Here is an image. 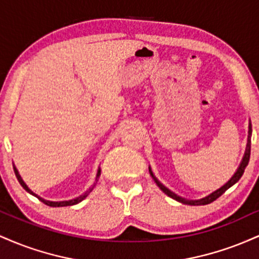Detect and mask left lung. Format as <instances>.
<instances>
[{
  "mask_svg": "<svg viewBox=\"0 0 259 259\" xmlns=\"http://www.w3.org/2000/svg\"><path fill=\"white\" fill-rule=\"evenodd\" d=\"M251 135H252V125H251V121H249V123H248L247 145H246V150H245V153H243L242 160H241V163H240L239 167H237L236 171H235L233 177L230 178V180H228L227 183H225L222 187L217 189L215 191L212 192V194L204 196V197H202V198H198V200H189V198H185V197H183V196L177 195L175 192L171 191V190H169L167 186L163 185V184L160 183V181L157 179L156 177H154V174H153V171H152V169H151V167H148V169H150V174H151V177L153 178L154 183L157 184V186H158L159 189L162 190V191L164 192L165 195L169 196L170 198H173V200L180 202V203H184V204H190V206H204V204H208V203H210V202L215 201L217 198L219 197V196H222L223 194H224V192L227 191L229 187H231L234 185V184H236L237 181L240 180V178L242 177L243 171H245V168L247 167V164H248L249 154H251Z\"/></svg>",
  "mask_w": 259,
  "mask_h": 259,
  "instance_id": "1",
  "label": "left lung"
}]
</instances>
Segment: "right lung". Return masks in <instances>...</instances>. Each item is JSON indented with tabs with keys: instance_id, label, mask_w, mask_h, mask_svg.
I'll use <instances>...</instances> for the list:
<instances>
[{
	"instance_id": "1",
	"label": "right lung",
	"mask_w": 259,
	"mask_h": 259,
	"mask_svg": "<svg viewBox=\"0 0 259 259\" xmlns=\"http://www.w3.org/2000/svg\"><path fill=\"white\" fill-rule=\"evenodd\" d=\"M13 169H14V173H16L17 179H18V181H19L20 185L23 186V189H24L25 191H28L29 194H30V195L35 196V197H37L38 200H40L41 202H44L45 204H47V206H50V207H65V206H73V204H76V203H79V202H81L82 200H84V198L88 197V195L90 194V192L92 191V190H94V187H95V185H96V184H97V181H99V178H100V175H101V168H99V170H97L96 179H95L94 185H92L89 190H86V192H84V194H81L80 196H78V197L72 198V200H67V201H49V200H45V198H42V197H40V196L35 194V192H32L31 190L29 189V187H28V185H26V184L24 183V180L22 179V177H20L19 171H18V169L16 168V165H13Z\"/></svg>"
}]
</instances>
